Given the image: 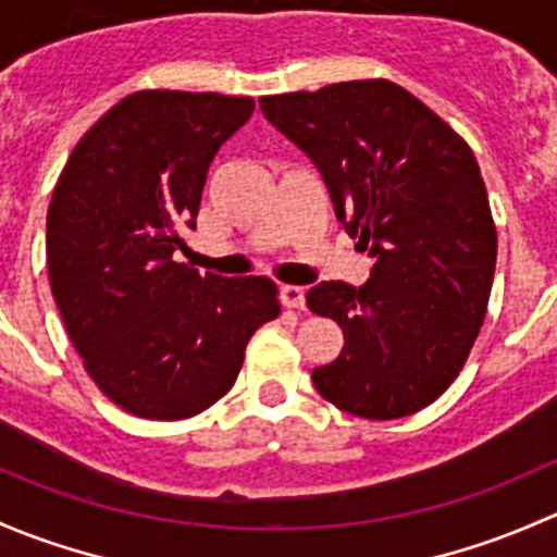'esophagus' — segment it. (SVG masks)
Here are the masks:
<instances>
[{
  "label": "esophagus",
  "instance_id": "obj_1",
  "mask_svg": "<svg viewBox=\"0 0 557 557\" xmlns=\"http://www.w3.org/2000/svg\"><path fill=\"white\" fill-rule=\"evenodd\" d=\"M280 296H283V305L288 307V310H305V288L301 285H283V290H280Z\"/></svg>",
  "mask_w": 557,
  "mask_h": 557
}]
</instances>
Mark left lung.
Wrapping results in <instances>:
<instances>
[{"label":"left lung","instance_id":"8db88e82","mask_svg":"<svg viewBox=\"0 0 557 557\" xmlns=\"http://www.w3.org/2000/svg\"><path fill=\"white\" fill-rule=\"evenodd\" d=\"M263 117L318 166L334 212L374 258L361 288L318 283L307 307L345 347L312 369L325 401L367 420L429 407L458 377L491 299L496 226L469 145L391 81L263 97Z\"/></svg>","mask_w":557,"mask_h":557}]
</instances>
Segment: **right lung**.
I'll return each instance as SVG.
<instances>
[{
	"instance_id": "1",
	"label": "right lung",
	"mask_w": 557,
	"mask_h": 557,
	"mask_svg": "<svg viewBox=\"0 0 557 557\" xmlns=\"http://www.w3.org/2000/svg\"><path fill=\"white\" fill-rule=\"evenodd\" d=\"M252 110L250 97L137 91L88 128L55 183L50 290L94 383L137 418L212 407L280 314L272 280L174 261L212 159Z\"/></svg>"
}]
</instances>
